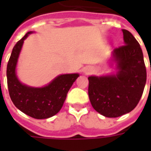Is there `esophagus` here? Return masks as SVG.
Here are the masks:
<instances>
[{"label": "esophagus", "instance_id": "obj_1", "mask_svg": "<svg viewBox=\"0 0 151 151\" xmlns=\"http://www.w3.org/2000/svg\"><path fill=\"white\" fill-rule=\"evenodd\" d=\"M92 70L91 68H87V69H86V70H85V72L86 73H91V72H92Z\"/></svg>", "mask_w": 151, "mask_h": 151}]
</instances>
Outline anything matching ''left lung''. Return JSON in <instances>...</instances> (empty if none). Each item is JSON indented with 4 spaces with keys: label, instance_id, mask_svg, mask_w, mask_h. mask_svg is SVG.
<instances>
[{
    "label": "left lung",
    "instance_id": "8db88e82",
    "mask_svg": "<svg viewBox=\"0 0 151 151\" xmlns=\"http://www.w3.org/2000/svg\"><path fill=\"white\" fill-rule=\"evenodd\" d=\"M124 45L114 49L111 60L116 73L88 78V96L92 107L106 117L131 112L143 95L147 71L140 45L133 35L122 29Z\"/></svg>",
    "mask_w": 151,
    "mask_h": 151
}]
</instances>
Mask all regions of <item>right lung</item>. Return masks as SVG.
Wrapping results in <instances>:
<instances>
[{
  "mask_svg": "<svg viewBox=\"0 0 151 151\" xmlns=\"http://www.w3.org/2000/svg\"><path fill=\"white\" fill-rule=\"evenodd\" d=\"M34 31L26 34L15 44L7 66V81L11 99L14 105L29 117L46 119L61 110L66 95L79 73L60 74L43 87H31L22 84L16 74V66L23 42Z\"/></svg>",
  "mask_w": 151,
  "mask_h": 151,
  "instance_id": "add662e5",
  "label": "right lung"
}]
</instances>
